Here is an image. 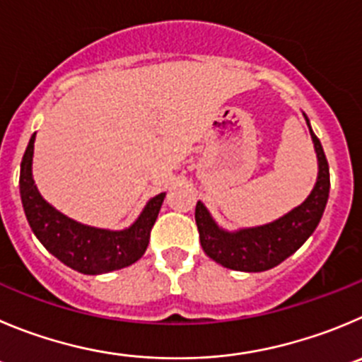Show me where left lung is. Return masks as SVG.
<instances>
[{
  "mask_svg": "<svg viewBox=\"0 0 362 362\" xmlns=\"http://www.w3.org/2000/svg\"><path fill=\"white\" fill-rule=\"evenodd\" d=\"M310 137L318 155V180L309 198L289 214L264 227L225 232L216 225L205 205L198 202L194 219L200 232L202 248L212 261L238 272H266L293 255L316 230L329 200L330 175L325 151L313 130Z\"/></svg>",
  "mask_w": 362,
  "mask_h": 362,
  "instance_id": "1",
  "label": "left lung"
}]
</instances>
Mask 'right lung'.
I'll return each mask as SVG.
<instances>
[{
  "mask_svg": "<svg viewBox=\"0 0 362 362\" xmlns=\"http://www.w3.org/2000/svg\"><path fill=\"white\" fill-rule=\"evenodd\" d=\"M33 141L35 134L23 155L19 191L26 219L44 248L83 275L109 273L139 261L150 243V232L164 202V192L148 202L137 221L127 230L112 232L87 227L60 214L39 194L32 177Z\"/></svg>",
  "mask_w": 362,
  "mask_h": 362,
  "instance_id": "add662e5",
  "label": "right lung"
}]
</instances>
